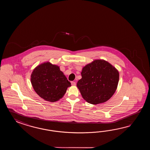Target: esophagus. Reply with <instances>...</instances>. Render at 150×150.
Returning a JSON list of instances; mask_svg holds the SVG:
<instances>
[{
	"instance_id": "1",
	"label": "esophagus",
	"mask_w": 150,
	"mask_h": 150,
	"mask_svg": "<svg viewBox=\"0 0 150 150\" xmlns=\"http://www.w3.org/2000/svg\"><path fill=\"white\" fill-rule=\"evenodd\" d=\"M71 85L72 86H75L76 85V83L75 81H71Z\"/></svg>"
}]
</instances>
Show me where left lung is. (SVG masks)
<instances>
[{
  "mask_svg": "<svg viewBox=\"0 0 150 150\" xmlns=\"http://www.w3.org/2000/svg\"><path fill=\"white\" fill-rule=\"evenodd\" d=\"M82 78L76 84L83 98L93 105L105 102L117 88L119 73L104 60H96L83 67Z\"/></svg>",
  "mask_w": 150,
  "mask_h": 150,
  "instance_id": "obj_1",
  "label": "left lung"
}]
</instances>
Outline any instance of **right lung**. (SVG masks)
Returning <instances> with one entry per match:
<instances>
[{
	"label": "right lung",
	"mask_w": 150,
	"mask_h": 150,
	"mask_svg": "<svg viewBox=\"0 0 150 150\" xmlns=\"http://www.w3.org/2000/svg\"><path fill=\"white\" fill-rule=\"evenodd\" d=\"M31 83L36 93L50 102L62 98L71 83L59 67L47 62L38 66L31 74Z\"/></svg>",
	"instance_id": "add662e5"
}]
</instances>
